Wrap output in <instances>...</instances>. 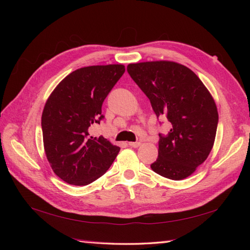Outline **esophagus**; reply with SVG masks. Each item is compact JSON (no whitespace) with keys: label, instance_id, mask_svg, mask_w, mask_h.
Masks as SVG:
<instances>
[{"label":"esophagus","instance_id":"1","mask_svg":"<svg viewBox=\"0 0 250 250\" xmlns=\"http://www.w3.org/2000/svg\"><path fill=\"white\" fill-rule=\"evenodd\" d=\"M129 145L133 148H137L141 146V142H131V143H129Z\"/></svg>","mask_w":250,"mask_h":250}]
</instances>
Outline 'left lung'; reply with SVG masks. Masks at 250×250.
Listing matches in <instances>:
<instances>
[{
    "mask_svg": "<svg viewBox=\"0 0 250 250\" xmlns=\"http://www.w3.org/2000/svg\"><path fill=\"white\" fill-rule=\"evenodd\" d=\"M126 71L158 118L167 117L172 125L167 135L159 134L158 159L151 169L173 180L190 176L214 146L218 111L213 97L190 68L176 62L132 63Z\"/></svg>",
    "mask_w": 250,
    "mask_h": 250,
    "instance_id": "8db88e82",
    "label": "left lung"
}]
</instances>
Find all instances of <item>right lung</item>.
<instances>
[{"label":"right lung","instance_id":"right-lung-1","mask_svg":"<svg viewBox=\"0 0 250 250\" xmlns=\"http://www.w3.org/2000/svg\"><path fill=\"white\" fill-rule=\"evenodd\" d=\"M125 71L122 64L78 68L47 100L42 115L45 153L52 171L65 183L91 184L118 155V146L103 136H90L89 131L104 118L102 104Z\"/></svg>","mask_w":250,"mask_h":250}]
</instances>
